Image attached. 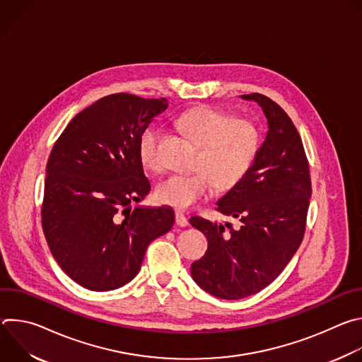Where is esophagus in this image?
Segmentation results:
<instances>
[{
    "instance_id": "obj_1",
    "label": "esophagus",
    "mask_w": 362,
    "mask_h": 362,
    "mask_svg": "<svg viewBox=\"0 0 362 362\" xmlns=\"http://www.w3.org/2000/svg\"><path fill=\"white\" fill-rule=\"evenodd\" d=\"M176 225H177V226H182V228L189 225V221H187V218L185 216V214L176 212Z\"/></svg>"
}]
</instances>
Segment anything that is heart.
Wrapping results in <instances>:
<instances>
[{
	"instance_id": "b5f03b06",
	"label": "heart",
	"mask_w": 362,
	"mask_h": 362,
	"mask_svg": "<svg viewBox=\"0 0 362 362\" xmlns=\"http://www.w3.org/2000/svg\"><path fill=\"white\" fill-rule=\"evenodd\" d=\"M177 126L200 146L194 163L197 172L163 179L156 186V196L180 211L209 197L216 186L229 190L239 185L261 148V132L252 120L233 117L219 107L203 106L185 112L177 117ZM162 139V129L156 124L146 126L139 136V158L148 170L163 169Z\"/></svg>"
}]
</instances>
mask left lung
Masks as SVG:
<instances>
[{
  "mask_svg": "<svg viewBox=\"0 0 362 362\" xmlns=\"http://www.w3.org/2000/svg\"><path fill=\"white\" fill-rule=\"evenodd\" d=\"M268 119V134L245 179L218 200L216 211L239 221L233 229L190 218L208 250L192 264L193 281L223 299H240L267 288L298 250L306 228L311 175L300 136L285 110L252 93Z\"/></svg>",
  "mask_w": 362,
  "mask_h": 362,
  "instance_id": "obj_1",
  "label": "left lung"
}]
</instances>
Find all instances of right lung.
I'll return each mask as SVG.
<instances>
[{"instance_id": "1", "label": "right lung", "mask_w": 362, "mask_h": 362, "mask_svg": "<svg viewBox=\"0 0 362 362\" xmlns=\"http://www.w3.org/2000/svg\"><path fill=\"white\" fill-rule=\"evenodd\" d=\"M166 109L163 97L106 95L73 117L49 153L42 230L60 268L87 289L130 282L150 242L175 223L166 206L132 209L150 192L139 136Z\"/></svg>"}]
</instances>
